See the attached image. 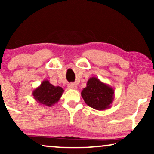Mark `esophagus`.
Here are the masks:
<instances>
[{
    "mask_svg": "<svg viewBox=\"0 0 154 154\" xmlns=\"http://www.w3.org/2000/svg\"><path fill=\"white\" fill-rule=\"evenodd\" d=\"M68 88H69V89H72V90H76L77 89V85L75 84V83H69V84L68 85Z\"/></svg>",
    "mask_w": 154,
    "mask_h": 154,
    "instance_id": "34e87169",
    "label": "esophagus"
}]
</instances>
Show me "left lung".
<instances>
[{"label": "left lung", "instance_id": "8db88e82", "mask_svg": "<svg viewBox=\"0 0 154 154\" xmlns=\"http://www.w3.org/2000/svg\"><path fill=\"white\" fill-rule=\"evenodd\" d=\"M83 100L90 107L98 111L110 109L114 99V90L97 77H91L81 92Z\"/></svg>", "mask_w": 154, "mask_h": 154}]
</instances>
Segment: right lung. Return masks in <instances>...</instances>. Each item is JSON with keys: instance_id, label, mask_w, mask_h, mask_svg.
<instances>
[{"instance_id": "add662e5", "label": "right lung", "mask_w": 154, "mask_h": 154, "mask_svg": "<svg viewBox=\"0 0 154 154\" xmlns=\"http://www.w3.org/2000/svg\"><path fill=\"white\" fill-rule=\"evenodd\" d=\"M63 93L62 88L53 85L48 80L45 79L33 91L32 95L40 105L51 107L59 101Z\"/></svg>"}]
</instances>
